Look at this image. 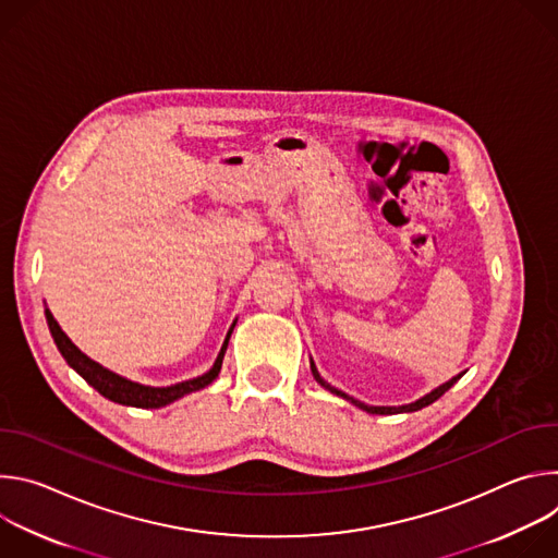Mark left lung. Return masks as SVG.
Instances as JSON below:
<instances>
[{
    "instance_id": "obj_1",
    "label": "left lung",
    "mask_w": 558,
    "mask_h": 558,
    "mask_svg": "<svg viewBox=\"0 0 558 558\" xmlns=\"http://www.w3.org/2000/svg\"><path fill=\"white\" fill-rule=\"evenodd\" d=\"M311 362V373H313V377H315V381L320 384L323 388H327L329 392H333V395H338V397H342V400H347V402H351L353 407H357V409H362V411H366V413H371V415H397V413H415V411H422V409H426L428 404H433L435 400H439V397L450 388V386H454L463 375H465V371H461V373H457L454 377H450L448 381H444V384H439L437 388H433L430 392H426L424 397H420V400H415V402H411V404H402V407H368V404H364V402H360V400H355V397H351V395H347L344 390H340V388H336V386H331L327 379H323V375L317 373V368H315V364H313V360H308Z\"/></svg>"
}]
</instances>
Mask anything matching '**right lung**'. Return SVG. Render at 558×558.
<instances>
[{
    "instance_id": "obj_1",
    "label": "right lung",
    "mask_w": 558,
    "mask_h": 558,
    "mask_svg": "<svg viewBox=\"0 0 558 558\" xmlns=\"http://www.w3.org/2000/svg\"><path fill=\"white\" fill-rule=\"evenodd\" d=\"M46 323H48L50 336H52L59 353L68 362V366L82 375L95 390H99L106 397V400H110L114 404H123V407H134V409H161V407H168V404L181 400V397H185L190 392H196V390L209 386L218 377L220 366H222V357H225V351H227V344H229V338H231V331H233L238 320H233V325L229 327L227 338H225V342L218 351V357H216L214 366L207 373L198 375V377H192V379H185V381H179V384H172V386L138 384V381H132V379L101 366L99 362L90 360L86 353L78 351L76 344H72V340L61 331L59 323L54 320V315L50 313L48 306H46Z\"/></svg>"
}]
</instances>
